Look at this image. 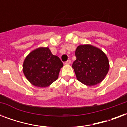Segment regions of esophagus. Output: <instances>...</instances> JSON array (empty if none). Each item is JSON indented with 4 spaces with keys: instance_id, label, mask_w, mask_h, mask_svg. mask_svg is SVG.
Returning <instances> with one entry per match:
<instances>
[{
    "instance_id": "obj_1",
    "label": "esophagus",
    "mask_w": 127,
    "mask_h": 127,
    "mask_svg": "<svg viewBox=\"0 0 127 127\" xmlns=\"http://www.w3.org/2000/svg\"><path fill=\"white\" fill-rule=\"evenodd\" d=\"M71 63V61H70V60H68L67 61H66L65 63H64V64H66V65H68V64H70Z\"/></svg>"
}]
</instances>
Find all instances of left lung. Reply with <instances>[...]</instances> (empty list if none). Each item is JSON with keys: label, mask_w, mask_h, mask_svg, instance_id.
<instances>
[{"label": "left lung", "mask_w": 127, "mask_h": 127, "mask_svg": "<svg viewBox=\"0 0 127 127\" xmlns=\"http://www.w3.org/2000/svg\"><path fill=\"white\" fill-rule=\"evenodd\" d=\"M75 55L72 68L78 81L92 86L103 80L109 70V63L102 50L90 44L80 45Z\"/></svg>", "instance_id": "obj_1"}]
</instances>
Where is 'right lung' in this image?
I'll return each mask as SVG.
<instances>
[{"instance_id":"right-lung-1","label":"right lung","mask_w":127,"mask_h":127,"mask_svg":"<svg viewBox=\"0 0 127 127\" xmlns=\"http://www.w3.org/2000/svg\"><path fill=\"white\" fill-rule=\"evenodd\" d=\"M63 64L57 56L53 55L49 47L37 48L25 58L24 74L32 85L45 88L57 80Z\"/></svg>"}]
</instances>
